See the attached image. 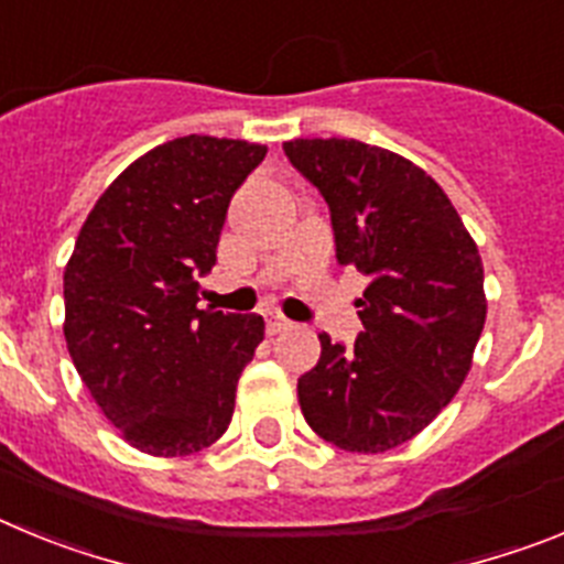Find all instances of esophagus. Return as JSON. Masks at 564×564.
Returning a JSON list of instances; mask_svg holds the SVG:
<instances>
[{
	"label": "esophagus",
	"instance_id": "1",
	"mask_svg": "<svg viewBox=\"0 0 564 564\" xmlns=\"http://www.w3.org/2000/svg\"><path fill=\"white\" fill-rule=\"evenodd\" d=\"M291 327L285 316H276V313H265V330L268 336H276V333H285Z\"/></svg>",
	"mask_w": 564,
	"mask_h": 564
}]
</instances>
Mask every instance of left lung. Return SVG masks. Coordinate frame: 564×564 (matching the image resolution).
Listing matches in <instances>:
<instances>
[{
  "label": "left lung",
  "instance_id": "8db88e82",
  "mask_svg": "<svg viewBox=\"0 0 564 564\" xmlns=\"http://www.w3.org/2000/svg\"><path fill=\"white\" fill-rule=\"evenodd\" d=\"M282 149L330 208L338 265L370 276L356 344L318 336L322 358L296 387L302 415L344 452L395 449L471 370L486 325L482 259L443 188L401 154L352 138Z\"/></svg>",
  "mask_w": 564,
  "mask_h": 564
}]
</instances>
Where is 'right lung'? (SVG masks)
I'll list each match as a JSON object with an SVG mask.
<instances>
[{
  "instance_id": "right-lung-1",
  "label": "right lung",
  "mask_w": 564,
  "mask_h": 564,
  "mask_svg": "<svg viewBox=\"0 0 564 564\" xmlns=\"http://www.w3.org/2000/svg\"><path fill=\"white\" fill-rule=\"evenodd\" d=\"M265 152L212 134L154 147L98 197L64 268L69 358L107 421L147 455L212 446L265 338L257 313L197 307L228 203Z\"/></svg>"
}]
</instances>
